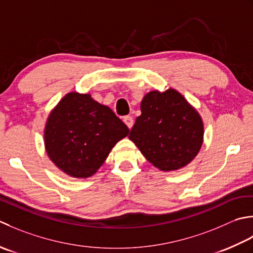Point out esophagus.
Here are the masks:
<instances>
[{
  "mask_svg": "<svg viewBox=\"0 0 253 253\" xmlns=\"http://www.w3.org/2000/svg\"><path fill=\"white\" fill-rule=\"evenodd\" d=\"M123 122L126 123V126H127L128 128H131V127L133 126V118L130 117V116H126V117L123 118Z\"/></svg>",
  "mask_w": 253,
  "mask_h": 253,
  "instance_id": "esophagus-1",
  "label": "esophagus"
}]
</instances>
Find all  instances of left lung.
Masks as SVG:
<instances>
[{
    "label": "left lung",
    "mask_w": 253,
    "mask_h": 253,
    "mask_svg": "<svg viewBox=\"0 0 253 253\" xmlns=\"http://www.w3.org/2000/svg\"><path fill=\"white\" fill-rule=\"evenodd\" d=\"M128 138L162 171L181 169L197 157L204 140L200 113L174 88L148 91Z\"/></svg>",
    "instance_id": "obj_1"
}]
</instances>
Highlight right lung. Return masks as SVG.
<instances>
[{
    "label": "right lung",
    "instance_id": "1",
    "mask_svg": "<svg viewBox=\"0 0 253 253\" xmlns=\"http://www.w3.org/2000/svg\"><path fill=\"white\" fill-rule=\"evenodd\" d=\"M128 132L109 107L92 99L90 94L71 91L49 113L43 131L44 148L62 172L89 178Z\"/></svg>",
    "mask_w": 253,
    "mask_h": 253
}]
</instances>
